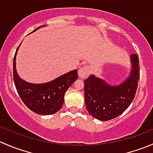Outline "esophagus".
Instances as JSON below:
<instances>
[{
  "label": "esophagus",
  "instance_id": "1",
  "mask_svg": "<svg viewBox=\"0 0 153 153\" xmlns=\"http://www.w3.org/2000/svg\"><path fill=\"white\" fill-rule=\"evenodd\" d=\"M90 74V68L89 66H84L78 70V76L81 78H86Z\"/></svg>",
  "mask_w": 153,
  "mask_h": 153
}]
</instances>
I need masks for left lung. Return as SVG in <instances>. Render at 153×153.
<instances>
[{
    "label": "left lung",
    "instance_id": "left-lung-1",
    "mask_svg": "<svg viewBox=\"0 0 153 153\" xmlns=\"http://www.w3.org/2000/svg\"><path fill=\"white\" fill-rule=\"evenodd\" d=\"M132 69L130 75L122 84L108 85L93 75L84 81V97L86 109L92 116L100 121H109L119 116L135 98L140 78L138 56L131 55Z\"/></svg>",
    "mask_w": 153,
    "mask_h": 153
}]
</instances>
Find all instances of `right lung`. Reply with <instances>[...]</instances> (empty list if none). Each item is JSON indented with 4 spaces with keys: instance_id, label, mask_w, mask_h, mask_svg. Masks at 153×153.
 Returning <instances> with one entry per match:
<instances>
[{
    "instance_id": "1",
    "label": "right lung",
    "mask_w": 153,
    "mask_h": 153,
    "mask_svg": "<svg viewBox=\"0 0 153 153\" xmlns=\"http://www.w3.org/2000/svg\"><path fill=\"white\" fill-rule=\"evenodd\" d=\"M18 49L13 58V79L20 98L24 104L35 113L39 115L55 113L62 107L66 91L78 78L77 69L46 84H32L26 82L19 78L15 70V55Z\"/></svg>"
}]
</instances>
